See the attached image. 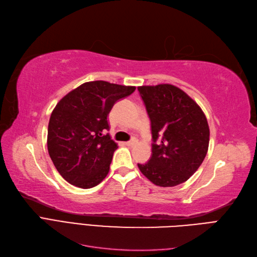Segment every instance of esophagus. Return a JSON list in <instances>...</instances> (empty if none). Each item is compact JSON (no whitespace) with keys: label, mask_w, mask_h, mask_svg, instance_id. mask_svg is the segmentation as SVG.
Returning a JSON list of instances; mask_svg holds the SVG:
<instances>
[{"label":"esophagus","mask_w":257,"mask_h":257,"mask_svg":"<svg viewBox=\"0 0 257 257\" xmlns=\"http://www.w3.org/2000/svg\"><path fill=\"white\" fill-rule=\"evenodd\" d=\"M136 142H137V140H136V139H132L131 141H128V142H125V144H126L127 146H132V145L136 144Z\"/></svg>","instance_id":"34e87169"}]
</instances>
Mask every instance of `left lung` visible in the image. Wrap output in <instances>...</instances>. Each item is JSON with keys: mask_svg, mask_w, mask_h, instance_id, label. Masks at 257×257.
<instances>
[{"mask_svg": "<svg viewBox=\"0 0 257 257\" xmlns=\"http://www.w3.org/2000/svg\"><path fill=\"white\" fill-rule=\"evenodd\" d=\"M152 126V157L140 171L153 184L174 187L200 168L209 145L204 112L184 90L172 84L139 86Z\"/></svg>", "mask_w": 257, "mask_h": 257, "instance_id": "obj_1", "label": "left lung"}]
</instances>
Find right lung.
<instances>
[{"mask_svg": "<svg viewBox=\"0 0 257 257\" xmlns=\"http://www.w3.org/2000/svg\"><path fill=\"white\" fill-rule=\"evenodd\" d=\"M136 86L86 82L64 96L48 126V152L61 176L69 184L89 189L100 184L110 170L117 144L109 134L107 115L114 103L131 95Z\"/></svg>", "mask_w": 257, "mask_h": 257, "instance_id": "right-lung-1", "label": "right lung"}]
</instances>
